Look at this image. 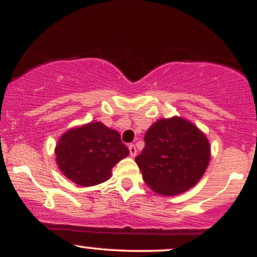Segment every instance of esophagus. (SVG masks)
<instances>
[{"label":"esophagus","instance_id":"esophagus-1","mask_svg":"<svg viewBox=\"0 0 257 257\" xmlns=\"http://www.w3.org/2000/svg\"><path fill=\"white\" fill-rule=\"evenodd\" d=\"M129 153H131L132 157H135L137 156V147L134 145H129Z\"/></svg>","mask_w":257,"mask_h":257}]
</instances>
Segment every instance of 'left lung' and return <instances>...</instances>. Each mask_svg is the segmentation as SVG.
<instances>
[{
    "label": "left lung",
    "mask_w": 257,
    "mask_h": 257,
    "mask_svg": "<svg viewBox=\"0 0 257 257\" xmlns=\"http://www.w3.org/2000/svg\"><path fill=\"white\" fill-rule=\"evenodd\" d=\"M210 161L208 139L180 117L159 119L145 134V147L135 158L145 184L163 196H175L199 181Z\"/></svg>",
    "instance_id": "1"
}]
</instances>
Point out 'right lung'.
Masks as SVG:
<instances>
[{"instance_id": "add662e5", "label": "right lung", "mask_w": 257, "mask_h": 257, "mask_svg": "<svg viewBox=\"0 0 257 257\" xmlns=\"http://www.w3.org/2000/svg\"><path fill=\"white\" fill-rule=\"evenodd\" d=\"M57 164L67 179L79 186H94L110 179L111 169L129 155L118 132L101 122L72 128L55 147Z\"/></svg>"}]
</instances>
